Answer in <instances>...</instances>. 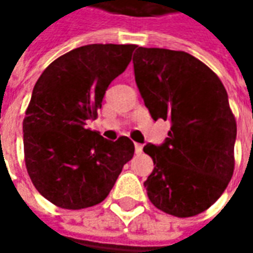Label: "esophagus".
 I'll list each match as a JSON object with an SVG mask.
<instances>
[{"label":"esophagus","instance_id":"34e87169","mask_svg":"<svg viewBox=\"0 0 253 253\" xmlns=\"http://www.w3.org/2000/svg\"><path fill=\"white\" fill-rule=\"evenodd\" d=\"M142 149H143V146H142L141 143H135V153L136 155H141Z\"/></svg>","mask_w":253,"mask_h":253}]
</instances>
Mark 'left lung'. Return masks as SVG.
Returning a JSON list of instances; mask_svg holds the SVG:
<instances>
[{"label": "left lung", "mask_w": 253, "mask_h": 253, "mask_svg": "<svg viewBox=\"0 0 253 253\" xmlns=\"http://www.w3.org/2000/svg\"><path fill=\"white\" fill-rule=\"evenodd\" d=\"M135 82L152 118L170 121L163 145L143 151L153 171L143 183L151 203L187 218L210 209L234 174L237 121L218 76L194 56L138 47Z\"/></svg>", "instance_id": "1"}]
</instances>
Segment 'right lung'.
<instances>
[{
    "instance_id": "1",
    "label": "right lung",
    "mask_w": 253,
    "mask_h": 253,
    "mask_svg": "<svg viewBox=\"0 0 253 253\" xmlns=\"http://www.w3.org/2000/svg\"><path fill=\"white\" fill-rule=\"evenodd\" d=\"M135 47H77L53 60L35 84L24 118L25 166L35 189L60 209L101 203L133 156L128 136L110 142L85 125L97 118L108 85L124 73Z\"/></svg>"
}]
</instances>
